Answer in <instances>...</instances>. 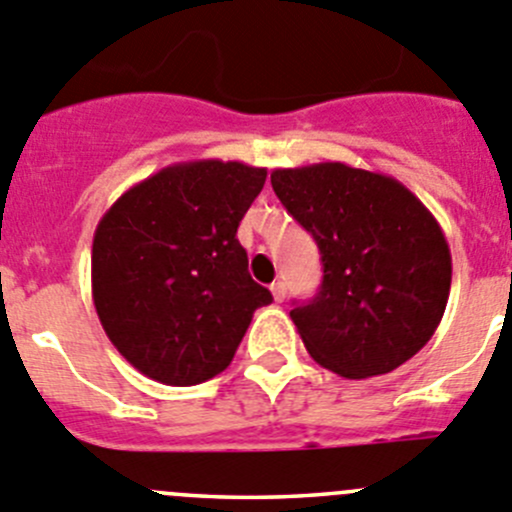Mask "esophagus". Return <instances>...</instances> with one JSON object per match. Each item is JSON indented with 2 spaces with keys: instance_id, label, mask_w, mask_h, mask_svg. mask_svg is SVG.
I'll list each match as a JSON object with an SVG mask.
<instances>
[{
  "instance_id": "1",
  "label": "esophagus",
  "mask_w": 512,
  "mask_h": 512,
  "mask_svg": "<svg viewBox=\"0 0 512 512\" xmlns=\"http://www.w3.org/2000/svg\"><path fill=\"white\" fill-rule=\"evenodd\" d=\"M271 294H274V301H284L286 299V284H284V281H274V284H271Z\"/></svg>"
}]
</instances>
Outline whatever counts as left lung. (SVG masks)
<instances>
[{
	"instance_id": "obj_1",
	"label": "left lung",
	"mask_w": 512,
	"mask_h": 512,
	"mask_svg": "<svg viewBox=\"0 0 512 512\" xmlns=\"http://www.w3.org/2000/svg\"><path fill=\"white\" fill-rule=\"evenodd\" d=\"M271 186L321 253L319 294L291 309L304 347L339 377L387 374L435 334L452 281L440 223L399 180L347 163L276 168Z\"/></svg>"
}]
</instances>
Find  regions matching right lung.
<instances>
[{
  "label": "right lung",
  "mask_w": 512,
  "mask_h": 512,
  "mask_svg": "<svg viewBox=\"0 0 512 512\" xmlns=\"http://www.w3.org/2000/svg\"><path fill=\"white\" fill-rule=\"evenodd\" d=\"M266 168L236 160L168 165L125 191L92 238V301L138 372L191 387L231 364L271 291L248 274L236 231Z\"/></svg>",
  "instance_id": "1"
}]
</instances>
